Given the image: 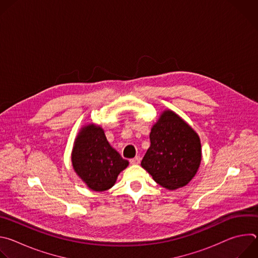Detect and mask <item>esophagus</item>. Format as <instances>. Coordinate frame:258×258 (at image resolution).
<instances>
[{"label":"esophagus","instance_id":"34e87169","mask_svg":"<svg viewBox=\"0 0 258 258\" xmlns=\"http://www.w3.org/2000/svg\"><path fill=\"white\" fill-rule=\"evenodd\" d=\"M130 162H131V164H139L141 162V158L139 156H137V157L131 159Z\"/></svg>","mask_w":258,"mask_h":258}]
</instances>
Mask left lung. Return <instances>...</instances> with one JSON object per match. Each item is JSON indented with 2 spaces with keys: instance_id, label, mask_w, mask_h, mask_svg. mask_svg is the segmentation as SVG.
I'll list each match as a JSON object with an SVG mask.
<instances>
[{
  "instance_id": "left-lung-1",
  "label": "left lung",
  "mask_w": 258,
  "mask_h": 258,
  "mask_svg": "<svg viewBox=\"0 0 258 258\" xmlns=\"http://www.w3.org/2000/svg\"><path fill=\"white\" fill-rule=\"evenodd\" d=\"M150 142L142 167L167 190L187 186L202 160L198 134L172 110L166 109L151 127Z\"/></svg>"
}]
</instances>
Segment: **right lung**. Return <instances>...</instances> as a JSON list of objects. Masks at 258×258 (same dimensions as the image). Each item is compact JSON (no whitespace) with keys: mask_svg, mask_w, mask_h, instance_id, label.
<instances>
[{"mask_svg":"<svg viewBox=\"0 0 258 258\" xmlns=\"http://www.w3.org/2000/svg\"><path fill=\"white\" fill-rule=\"evenodd\" d=\"M73 170L95 192L112 188L128 161L109 144L104 130L93 122L80 130L71 152Z\"/></svg>","mask_w":258,"mask_h":258,"instance_id":"1","label":"right lung"}]
</instances>
